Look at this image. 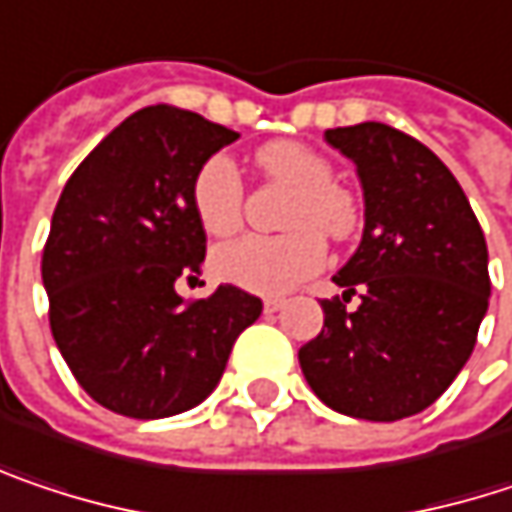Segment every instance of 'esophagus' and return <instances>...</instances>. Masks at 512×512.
Segmentation results:
<instances>
[{
  "mask_svg": "<svg viewBox=\"0 0 512 512\" xmlns=\"http://www.w3.org/2000/svg\"><path fill=\"white\" fill-rule=\"evenodd\" d=\"M284 307V299H278V296H269V299H263V310L266 313H278Z\"/></svg>",
  "mask_w": 512,
  "mask_h": 512,
  "instance_id": "1",
  "label": "esophagus"
}]
</instances>
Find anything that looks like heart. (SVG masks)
<instances>
[{
  "instance_id": "obj_1",
  "label": "heart",
  "mask_w": 512,
  "mask_h": 512,
  "mask_svg": "<svg viewBox=\"0 0 512 512\" xmlns=\"http://www.w3.org/2000/svg\"><path fill=\"white\" fill-rule=\"evenodd\" d=\"M257 166L293 187L284 210V234H246L213 252V272L243 290L275 296L310 278L325 263L322 234L346 240L357 225L351 196L334 184V169L319 152L293 140L266 143L257 152ZM190 205L199 225L213 234H234L243 222V178L228 155H210L193 175Z\"/></svg>"
}]
</instances>
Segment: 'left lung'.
<instances>
[{"mask_svg":"<svg viewBox=\"0 0 512 512\" xmlns=\"http://www.w3.org/2000/svg\"><path fill=\"white\" fill-rule=\"evenodd\" d=\"M354 161L366 228L334 275L357 311L325 299L319 337L299 349L310 390L331 410L369 422L422 413L475 349L489 304L487 240L448 166L384 122L325 131Z\"/></svg>","mask_w":512,"mask_h":512,"instance_id":"left-lung-1","label":"left lung"}]
</instances>
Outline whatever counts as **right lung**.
<instances>
[{"instance_id": "1", "label": "right lung", "mask_w": 512, "mask_h": 512, "mask_svg": "<svg viewBox=\"0 0 512 512\" xmlns=\"http://www.w3.org/2000/svg\"><path fill=\"white\" fill-rule=\"evenodd\" d=\"M237 137L193 111L143 108L78 163L52 213L40 263L52 337L81 390L119 416L163 419L205 401L263 310L234 284L210 299L175 293L208 249L193 175Z\"/></svg>"}]
</instances>
